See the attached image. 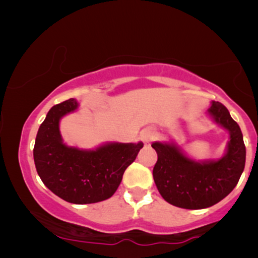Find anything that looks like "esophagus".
<instances>
[{
  "label": "esophagus",
  "mask_w": 258,
  "mask_h": 258,
  "mask_svg": "<svg viewBox=\"0 0 258 258\" xmlns=\"http://www.w3.org/2000/svg\"><path fill=\"white\" fill-rule=\"evenodd\" d=\"M141 137H142V141L144 142V144L146 146H149L151 141H153L154 139V132L151 129H146L143 130L142 132V135H141Z\"/></svg>",
  "instance_id": "1"
}]
</instances>
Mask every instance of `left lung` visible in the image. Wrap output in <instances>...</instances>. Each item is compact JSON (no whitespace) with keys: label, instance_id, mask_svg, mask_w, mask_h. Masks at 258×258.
Returning <instances> with one entry per match:
<instances>
[{"label":"left lung","instance_id":"8db88e82","mask_svg":"<svg viewBox=\"0 0 258 258\" xmlns=\"http://www.w3.org/2000/svg\"><path fill=\"white\" fill-rule=\"evenodd\" d=\"M208 114L230 133L227 154L218 161L195 162L172 143L155 142L157 153L153 176L161 196L183 209H204L228 196L239 181L245 165V146L241 128L220 102Z\"/></svg>","mask_w":258,"mask_h":258}]
</instances>
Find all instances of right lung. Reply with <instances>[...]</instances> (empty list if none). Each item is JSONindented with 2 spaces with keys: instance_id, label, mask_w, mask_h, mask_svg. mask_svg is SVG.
<instances>
[{
  "instance_id": "1",
  "label": "right lung",
  "mask_w": 258,
  "mask_h": 258,
  "mask_svg": "<svg viewBox=\"0 0 258 258\" xmlns=\"http://www.w3.org/2000/svg\"><path fill=\"white\" fill-rule=\"evenodd\" d=\"M77 107V101L70 98L48 111L35 141V167L44 185L67 202H101L114 195L143 143H108L95 150L67 147L59 119Z\"/></svg>"
}]
</instances>
